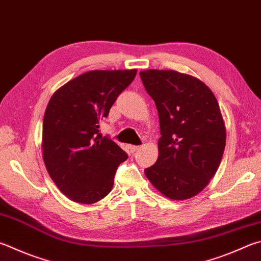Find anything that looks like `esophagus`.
<instances>
[{"label":"esophagus","mask_w":261,"mask_h":261,"mask_svg":"<svg viewBox=\"0 0 261 261\" xmlns=\"http://www.w3.org/2000/svg\"><path fill=\"white\" fill-rule=\"evenodd\" d=\"M139 149H140V146H131L130 147V150L132 151V153H136V151Z\"/></svg>","instance_id":"obj_1"}]
</instances>
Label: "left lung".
Returning a JSON list of instances; mask_svg holds the SVG:
<instances>
[{"label": "left lung", "instance_id": "obj_1", "mask_svg": "<svg viewBox=\"0 0 261 261\" xmlns=\"http://www.w3.org/2000/svg\"><path fill=\"white\" fill-rule=\"evenodd\" d=\"M159 112V158L145 174L171 200H187L215 176L226 145V127L211 90L176 70L140 72Z\"/></svg>", "mask_w": 261, "mask_h": 261}]
</instances>
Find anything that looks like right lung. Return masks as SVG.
I'll list each match as a JSON object with an SVG mask.
<instances>
[{"label":"right lung","mask_w":261,"mask_h":261,"mask_svg":"<svg viewBox=\"0 0 261 261\" xmlns=\"http://www.w3.org/2000/svg\"><path fill=\"white\" fill-rule=\"evenodd\" d=\"M137 69L91 70L70 80L51 97L43 118L45 168L69 200L92 204L108 195L127 155L99 132Z\"/></svg>","instance_id":"1"}]
</instances>
